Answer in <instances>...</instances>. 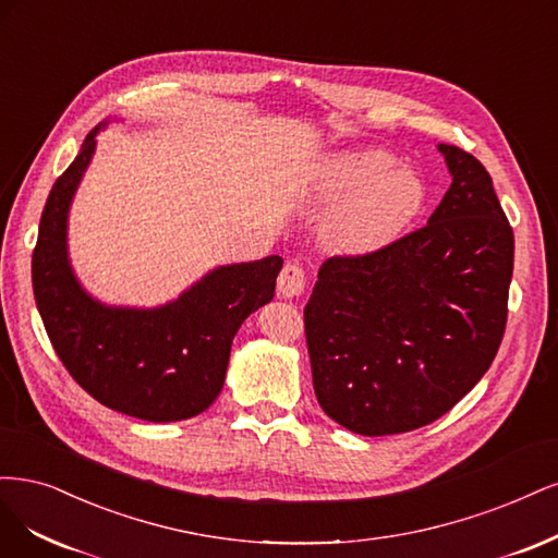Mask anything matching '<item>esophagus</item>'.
<instances>
[{
    "mask_svg": "<svg viewBox=\"0 0 558 558\" xmlns=\"http://www.w3.org/2000/svg\"><path fill=\"white\" fill-rule=\"evenodd\" d=\"M305 290V271L296 264H284L278 276V294L282 299L301 296Z\"/></svg>",
    "mask_w": 558,
    "mask_h": 558,
    "instance_id": "34e87169",
    "label": "esophagus"
}]
</instances>
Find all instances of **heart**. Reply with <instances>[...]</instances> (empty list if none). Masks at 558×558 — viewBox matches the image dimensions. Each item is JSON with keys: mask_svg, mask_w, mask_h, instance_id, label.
<instances>
[{"mask_svg": "<svg viewBox=\"0 0 558 558\" xmlns=\"http://www.w3.org/2000/svg\"><path fill=\"white\" fill-rule=\"evenodd\" d=\"M385 150L338 153L315 173L319 199L340 202L325 227L327 241L350 255L377 253L399 241L426 204L424 181Z\"/></svg>", "mask_w": 558, "mask_h": 558, "instance_id": "heart-1", "label": "heart"}]
</instances>
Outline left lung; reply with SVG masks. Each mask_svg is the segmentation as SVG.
I'll list each match as a JSON object with an SVG mask.
<instances>
[{
    "instance_id": "8db88e82",
    "label": "left lung",
    "mask_w": 558,
    "mask_h": 558,
    "mask_svg": "<svg viewBox=\"0 0 558 558\" xmlns=\"http://www.w3.org/2000/svg\"><path fill=\"white\" fill-rule=\"evenodd\" d=\"M452 185L422 229L319 266L303 308L315 397L362 436L426 426L489 371L508 322L514 233L492 175L440 143Z\"/></svg>"
}]
</instances>
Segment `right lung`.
Instances as JSON below:
<instances>
[{"label": "right lung", "instance_id": "obj_1", "mask_svg": "<svg viewBox=\"0 0 558 558\" xmlns=\"http://www.w3.org/2000/svg\"><path fill=\"white\" fill-rule=\"evenodd\" d=\"M101 128L48 194L32 255L34 299L60 362L89 397L146 422L190 420L218 399L231 340L274 299L282 257L215 268L159 308H113L89 296L71 271L66 218Z\"/></svg>", "mask_w": 558, "mask_h": 558}]
</instances>
